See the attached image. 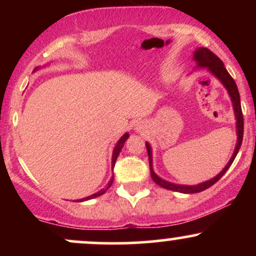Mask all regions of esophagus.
Here are the masks:
<instances>
[{"label": "esophagus", "instance_id": "esophagus-1", "mask_svg": "<svg viewBox=\"0 0 256 256\" xmlns=\"http://www.w3.org/2000/svg\"><path fill=\"white\" fill-rule=\"evenodd\" d=\"M137 126H138V128H137V130H142V128H143V126L140 125H140H137Z\"/></svg>", "mask_w": 256, "mask_h": 256}]
</instances>
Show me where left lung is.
I'll list each match as a JSON object with an SVG mask.
<instances>
[{
  "instance_id": "1",
  "label": "left lung",
  "mask_w": 256,
  "mask_h": 256,
  "mask_svg": "<svg viewBox=\"0 0 256 256\" xmlns=\"http://www.w3.org/2000/svg\"><path fill=\"white\" fill-rule=\"evenodd\" d=\"M194 58L198 61L200 67H208V68H210V71L212 72L216 77H218L220 80H222V83L225 85L226 89H228V94H230V96H231L232 104H234V114H236L237 136H238V138H237V146H236V149H234V155H232V158H230V161H228V165L225 166V168L222 170V171L220 172L216 177L210 179V180H207V182H204V183H201L198 185H194V186L172 184V183H168V182L164 180V179H161L160 177H158V176L154 173V171H152V149H150V146H149L148 143H146V152H148L149 167H150V174H152V180H154L158 185L165 188V189H167V190H172V192H184V194H195V192H204V190L208 189L210 186H212L213 184H216V182H218L219 179L225 174V172L228 171V167L232 165V162H234L237 152H238V150H240V144H242V140H243V128H244V126H243V113H242V107H240L238 89H237V85H236V83H234V78L231 77L230 73L226 71L222 61L220 60V58L216 56L213 52H210V49H207V48H198V50L195 52V54H194Z\"/></svg>"
}]
</instances>
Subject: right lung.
Returning <instances> with one entry per match:
<instances>
[{
  "label": "right lung",
  "instance_id": "1",
  "mask_svg": "<svg viewBox=\"0 0 256 256\" xmlns=\"http://www.w3.org/2000/svg\"><path fill=\"white\" fill-rule=\"evenodd\" d=\"M128 134H125L124 136H122V138H120V140H119V142L116 143V148H114V152H113V158H112V166H113V167H114V165H116V158H118L119 152H120V150H122V146H124V143L126 142V140H128ZM113 179H114V177H112V179H110V183H108V185H107V186L104 188V189L100 190L98 192L94 194V195H91V196H88V198H85L78 200V201H85V200H90V198H98V196H101V195H104V194L106 192H107L108 189H110V185L113 184Z\"/></svg>",
  "mask_w": 256,
  "mask_h": 256
}]
</instances>
